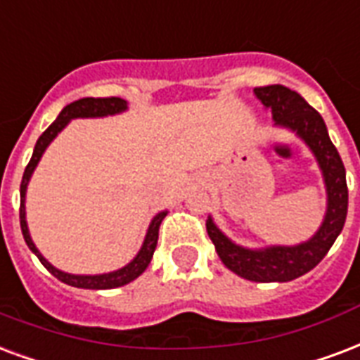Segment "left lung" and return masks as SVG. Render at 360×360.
<instances>
[{
  "mask_svg": "<svg viewBox=\"0 0 360 360\" xmlns=\"http://www.w3.org/2000/svg\"><path fill=\"white\" fill-rule=\"evenodd\" d=\"M254 94L267 110H271L275 127L294 132L317 159L326 190V212L313 237L298 245L243 247L216 226L212 216L207 220V233L224 266L235 275L254 283H286L311 271L342 233L347 216L345 169L323 117L298 93L283 85H269L254 89Z\"/></svg>",
  "mask_w": 360,
  "mask_h": 360,
  "instance_id": "8db88e82",
  "label": "left lung"
}]
</instances>
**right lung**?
<instances>
[{
	"label": "right lung",
	"mask_w": 360,
	"mask_h": 360,
	"mask_svg": "<svg viewBox=\"0 0 360 360\" xmlns=\"http://www.w3.org/2000/svg\"><path fill=\"white\" fill-rule=\"evenodd\" d=\"M127 100L123 98H81L75 100L72 104H68L58 117L53 121V125L49 127L47 131L43 132L41 136L37 139L36 148H34V153H32V159H30L28 167L24 170L22 182H20V229H22L24 241L28 245V248L32 252L36 254L39 262L43 266L47 267L49 271L55 275L56 279L66 283L70 286H75V288H89V290H108V288H117V286H123L131 281L139 279L140 275L146 271V267L150 266L151 258H153V252H155V247H158V237H159V226L161 221L167 216L169 210H161L158 214L153 216L150 221V228L146 231L144 243L140 247L139 254L132 258L127 266L119 267L115 271L110 273H96V275H75V273H66L55 267L51 262L43 256L37 247L32 241L28 229V221H26V190H28L30 178L34 174L37 163L41 161L43 153L49 148V144L58 136V132L64 131V127L72 121V119H96V117H108V115H117V113L127 112Z\"/></svg>",
	"instance_id": "1"
}]
</instances>
